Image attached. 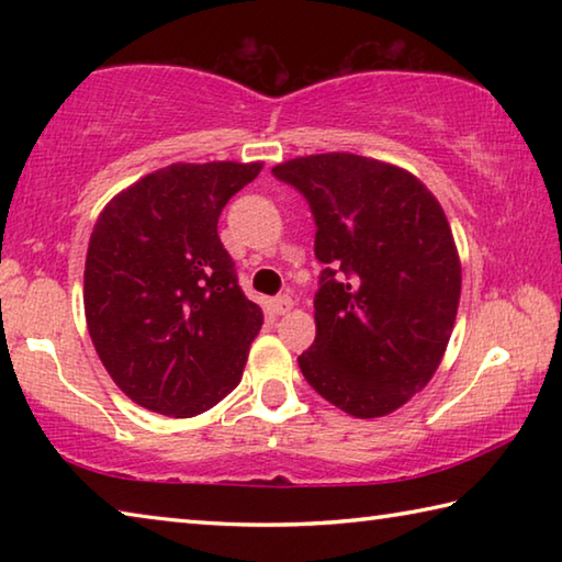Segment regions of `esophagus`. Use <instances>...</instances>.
I'll return each instance as SVG.
<instances>
[{
    "label": "esophagus",
    "instance_id": "34e87169",
    "mask_svg": "<svg viewBox=\"0 0 562 562\" xmlns=\"http://www.w3.org/2000/svg\"><path fill=\"white\" fill-rule=\"evenodd\" d=\"M292 297L290 294H280V297H274L272 302H270V307H272V312L274 315H288V312L292 310Z\"/></svg>",
    "mask_w": 562,
    "mask_h": 562
}]
</instances>
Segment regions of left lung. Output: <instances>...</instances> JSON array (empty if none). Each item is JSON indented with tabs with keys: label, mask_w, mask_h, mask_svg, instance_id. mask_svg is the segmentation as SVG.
Returning <instances> with one entry per match:
<instances>
[{
	"label": "left lung",
	"mask_w": 562,
	"mask_h": 562,
	"mask_svg": "<svg viewBox=\"0 0 562 562\" xmlns=\"http://www.w3.org/2000/svg\"><path fill=\"white\" fill-rule=\"evenodd\" d=\"M315 217L317 337L307 384L357 418L392 414L429 384L449 345L461 262L441 205L382 160L319 154L272 168Z\"/></svg>",
	"instance_id": "left-lung-1"
}]
</instances>
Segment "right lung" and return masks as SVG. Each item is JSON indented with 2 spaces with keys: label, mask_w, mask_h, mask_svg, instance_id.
Instances as JSON below:
<instances>
[{
  "label": "right lung",
  "mask_w": 562,
  "mask_h": 562,
  "mask_svg": "<svg viewBox=\"0 0 562 562\" xmlns=\"http://www.w3.org/2000/svg\"><path fill=\"white\" fill-rule=\"evenodd\" d=\"M262 164H173L140 178L93 225L83 310L113 382L150 412L188 418L240 384L262 310L217 235L225 203Z\"/></svg>",
  "instance_id": "add662e5"
}]
</instances>
